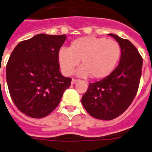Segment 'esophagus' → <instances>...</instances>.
Returning <instances> with one entry per match:
<instances>
[{"mask_svg": "<svg viewBox=\"0 0 152 152\" xmlns=\"http://www.w3.org/2000/svg\"><path fill=\"white\" fill-rule=\"evenodd\" d=\"M79 80H76V79H72V84H74V83H76V82H78Z\"/></svg>", "mask_w": 152, "mask_h": 152, "instance_id": "esophagus-1", "label": "esophagus"}]
</instances>
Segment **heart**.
<instances>
[{"instance_id":"b5f03b06","label":"heart","mask_w":152,"mask_h":152,"mask_svg":"<svg viewBox=\"0 0 152 152\" xmlns=\"http://www.w3.org/2000/svg\"><path fill=\"white\" fill-rule=\"evenodd\" d=\"M120 55L117 41L89 36L74 40L69 49H60L58 58L61 71L67 76L73 73L80 61L82 66L76 72L78 76L103 79L113 71Z\"/></svg>"}]
</instances>
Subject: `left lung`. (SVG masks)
Returning <instances> with one entry per match:
<instances>
[{"mask_svg": "<svg viewBox=\"0 0 152 152\" xmlns=\"http://www.w3.org/2000/svg\"><path fill=\"white\" fill-rule=\"evenodd\" d=\"M120 45L119 63L110 75L90 83L82 97V104L89 114L102 120H112L128 108L137 93L143 59L131 42L109 33Z\"/></svg>", "mask_w": 152, "mask_h": 152, "instance_id": "obj_1", "label": "left lung"}]
</instances>
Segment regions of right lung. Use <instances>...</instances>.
<instances>
[{"label":"right lung","instance_id":"1","mask_svg":"<svg viewBox=\"0 0 152 152\" xmlns=\"http://www.w3.org/2000/svg\"><path fill=\"white\" fill-rule=\"evenodd\" d=\"M65 35L38 34L17 44L6 65L11 97L21 112L40 119L55 110L72 79L59 70L58 54Z\"/></svg>","mask_w":152,"mask_h":152}]
</instances>
